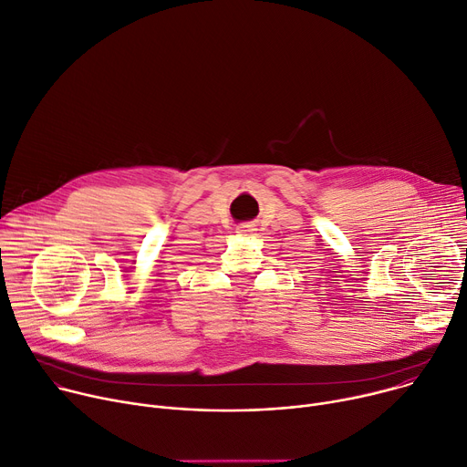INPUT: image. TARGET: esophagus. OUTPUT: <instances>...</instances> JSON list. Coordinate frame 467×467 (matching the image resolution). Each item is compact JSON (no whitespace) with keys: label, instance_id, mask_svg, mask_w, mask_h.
<instances>
[{"label":"esophagus","instance_id":"34e87169","mask_svg":"<svg viewBox=\"0 0 467 467\" xmlns=\"http://www.w3.org/2000/svg\"><path fill=\"white\" fill-rule=\"evenodd\" d=\"M253 231L255 229H253V225H249V223H242L236 227V233H240V234H251Z\"/></svg>","mask_w":467,"mask_h":467}]
</instances>
